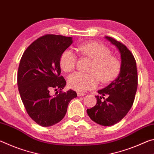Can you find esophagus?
I'll return each instance as SVG.
<instances>
[{"instance_id": "esophagus-1", "label": "esophagus", "mask_w": 154, "mask_h": 154, "mask_svg": "<svg viewBox=\"0 0 154 154\" xmlns=\"http://www.w3.org/2000/svg\"><path fill=\"white\" fill-rule=\"evenodd\" d=\"M77 94L78 96H83L85 95L84 93H82V92H77Z\"/></svg>"}]
</instances>
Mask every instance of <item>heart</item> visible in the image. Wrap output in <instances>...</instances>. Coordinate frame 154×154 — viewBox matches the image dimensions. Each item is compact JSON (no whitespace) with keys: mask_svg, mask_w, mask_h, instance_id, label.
Segmentation results:
<instances>
[{"mask_svg":"<svg viewBox=\"0 0 154 154\" xmlns=\"http://www.w3.org/2000/svg\"><path fill=\"white\" fill-rule=\"evenodd\" d=\"M80 51L94 60L90 69V74L74 72L68 77L69 86L79 92L94 89L98 84V79L103 83L111 82L116 77L120 69L118 59L111 56L110 49L98 42L84 43L79 47ZM77 56L71 49H67L61 54L60 65L62 70L70 72L75 69Z\"/></svg>","mask_w":154,"mask_h":154,"instance_id":"obj_1","label":"heart"}]
</instances>
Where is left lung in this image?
Wrapping results in <instances>:
<instances>
[{
	"mask_svg": "<svg viewBox=\"0 0 154 154\" xmlns=\"http://www.w3.org/2000/svg\"><path fill=\"white\" fill-rule=\"evenodd\" d=\"M105 38L116 46L120 54V71L110 84L98 91L101 96H95L96 105L88 109L87 113L96 124L109 126L121 121L132 107L137 90L138 77L136 61L129 49L113 38Z\"/></svg>",
	"mask_w": 154,
	"mask_h": 154,
	"instance_id": "obj_1",
	"label": "left lung"
}]
</instances>
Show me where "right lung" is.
Wrapping results in <instances>:
<instances>
[{
  "label": "right lung",
  "mask_w": 154,
  "mask_h": 154,
  "mask_svg": "<svg viewBox=\"0 0 154 154\" xmlns=\"http://www.w3.org/2000/svg\"><path fill=\"white\" fill-rule=\"evenodd\" d=\"M72 43V37L43 36L28 47L20 60L17 72L20 97L28 116L41 126L60 122L70 101L77 96L72 90L62 92L66 81L60 76V58ZM53 89L57 92L51 96L50 91Z\"/></svg>",
  "instance_id": "add662e5"
}]
</instances>
